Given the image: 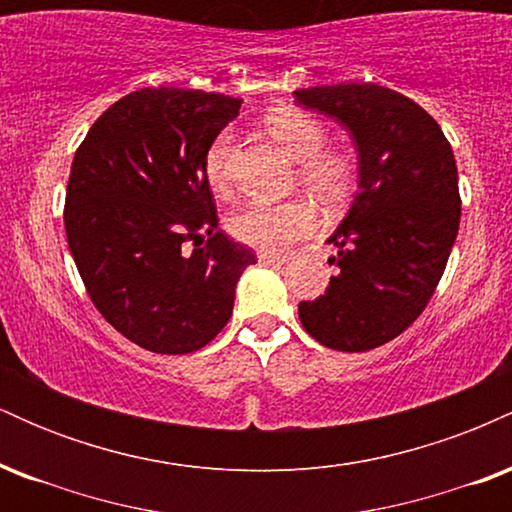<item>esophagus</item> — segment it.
<instances>
[{"instance_id":"34e87169","label":"esophagus","mask_w":512,"mask_h":512,"mask_svg":"<svg viewBox=\"0 0 512 512\" xmlns=\"http://www.w3.org/2000/svg\"><path fill=\"white\" fill-rule=\"evenodd\" d=\"M257 260H260L262 264H286L291 260V255H279V252L260 250L257 252Z\"/></svg>"}]
</instances>
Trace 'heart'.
I'll use <instances>...</instances> for the list:
<instances>
[{"mask_svg": "<svg viewBox=\"0 0 512 512\" xmlns=\"http://www.w3.org/2000/svg\"><path fill=\"white\" fill-rule=\"evenodd\" d=\"M269 134L284 151L301 161L298 178L327 207H339L354 190V166L342 154L322 151L327 132L320 122L296 108L274 110L267 117ZM231 134L221 132L204 156V175L211 190L226 192ZM317 228V211L308 199H289L279 204H248L228 219V231L240 243L267 252H279L293 240L308 238Z\"/></svg>", "mask_w": 512, "mask_h": 512, "instance_id": "b5f03b06", "label": "heart"}]
</instances>
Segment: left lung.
<instances>
[{"label":"left lung","instance_id":"1","mask_svg":"<svg viewBox=\"0 0 512 512\" xmlns=\"http://www.w3.org/2000/svg\"><path fill=\"white\" fill-rule=\"evenodd\" d=\"M303 108L349 129L358 192L327 243L339 274L315 301L298 303L305 332L327 349L370 351L424 313L460 228V187L450 142L431 115L378 84L298 88Z\"/></svg>","mask_w":512,"mask_h":512}]
</instances>
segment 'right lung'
Returning <instances> with one entry per match:
<instances>
[{
  "label": "right lung",
  "mask_w": 512,
  "mask_h": 512,
  "mask_svg": "<svg viewBox=\"0 0 512 512\" xmlns=\"http://www.w3.org/2000/svg\"><path fill=\"white\" fill-rule=\"evenodd\" d=\"M238 110L221 93L142 88L110 105L74 154L64 228L76 269L98 313L154 354L207 346L257 262L216 228L204 175L209 144Z\"/></svg>",
  "instance_id": "1"
}]
</instances>
